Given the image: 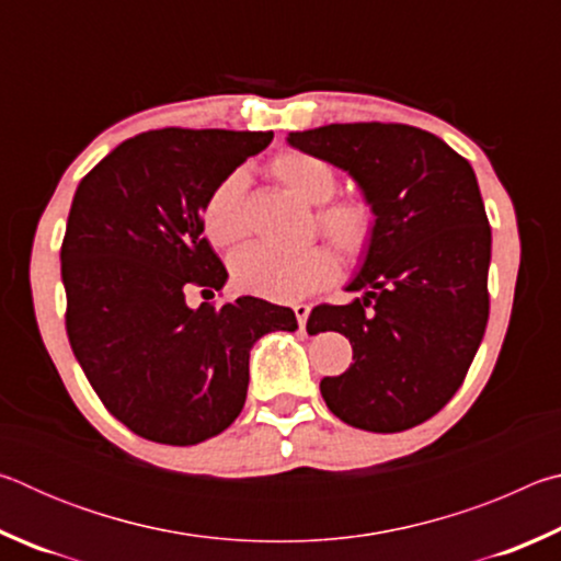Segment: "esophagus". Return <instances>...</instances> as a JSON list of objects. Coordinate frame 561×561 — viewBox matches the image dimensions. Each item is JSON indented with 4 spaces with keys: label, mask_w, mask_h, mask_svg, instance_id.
Wrapping results in <instances>:
<instances>
[{
    "label": "esophagus",
    "mask_w": 561,
    "mask_h": 561,
    "mask_svg": "<svg viewBox=\"0 0 561 561\" xmlns=\"http://www.w3.org/2000/svg\"><path fill=\"white\" fill-rule=\"evenodd\" d=\"M309 311H311V307H309V304H294V314H297V321H299V329H307V319H309Z\"/></svg>",
    "instance_id": "1"
}]
</instances>
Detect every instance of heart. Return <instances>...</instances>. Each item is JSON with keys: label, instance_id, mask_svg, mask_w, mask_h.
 <instances>
[{"label": "heart", "instance_id": "b5f03b06", "mask_svg": "<svg viewBox=\"0 0 561 561\" xmlns=\"http://www.w3.org/2000/svg\"><path fill=\"white\" fill-rule=\"evenodd\" d=\"M272 175L309 205H319L317 225L346 260L358 262L371 252L378 217L364 197H336V170L317 156L287 150L270 163ZM207 240L230 247L250 232L247 213V178L242 170L225 175L213 187L203 207ZM339 277L336 254L324 244H311L297 252H282L267 244L244 247L232 257V279L237 287L254 297L272 301H297L307 294L324 289Z\"/></svg>", "mask_w": 561, "mask_h": 561}]
</instances>
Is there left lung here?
I'll return each instance as SVG.
<instances>
[{"instance_id": "obj_1", "label": "left lung", "mask_w": 561, "mask_h": 561, "mask_svg": "<svg viewBox=\"0 0 561 561\" xmlns=\"http://www.w3.org/2000/svg\"><path fill=\"white\" fill-rule=\"evenodd\" d=\"M289 146L356 180L378 232L348 284L358 297L311 309L307 329L339 331L354 364L321 381L329 411L360 431L428 421L462 386L490 317L492 232L468 160L403 123H331Z\"/></svg>"}]
</instances>
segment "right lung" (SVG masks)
I'll use <instances>...</instances> for the list:
<instances>
[{
  "mask_svg": "<svg viewBox=\"0 0 561 561\" xmlns=\"http://www.w3.org/2000/svg\"><path fill=\"white\" fill-rule=\"evenodd\" d=\"M270 140L148 130L76 187L61 244L66 334L108 413L140 438L195 445L222 433L244 405L254 341L297 329L289 307L264 299L185 304L190 287L227 282L203 237L207 195Z\"/></svg>",
  "mask_w": 561,
  "mask_h": 561,
  "instance_id": "right-lung-1",
  "label": "right lung"
}]
</instances>
